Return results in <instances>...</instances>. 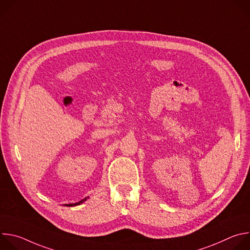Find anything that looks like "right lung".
Here are the masks:
<instances>
[{
  "mask_svg": "<svg viewBox=\"0 0 250 250\" xmlns=\"http://www.w3.org/2000/svg\"><path fill=\"white\" fill-rule=\"evenodd\" d=\"M87 200V198H85V199H83V200H81L80 202H78V203H75V204H67V205H64V206H67V207H72V206H77V205H80V204H82L84 201H86Z\"/></svg>",
  "mask_w": 250,
  "mask_h": 250,
  "instance_id": "right-lung-1",
  "label": "right lung"
}]
</instances>
